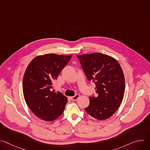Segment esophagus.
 <instances>
[{
  "instance_id": "esophagus-1",
  "label": "esophagus",
  "mask_w": 150,
  "mask_h": 150,
  "mask_svg": "<svg viewBox=\"0 0 150 150\" xmlns=\"http://www.w3.org/2000/svg\"><path fill=\"white\" fill-rule=\"evenodd\" d=\"M79 98V94H76V95H75L74 96H72L71 98V99H72V100L75 101V100H76Z\"/></svg>"
}]
</instances>
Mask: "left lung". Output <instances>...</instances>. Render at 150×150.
<instances>
[{
	"label": "left lung",
	"mask_w": 150,
	"mask_h": 150,
	"mask_svg": "<svg viewBox=\"0 0 150 150\" xmlns=\"http://www.w3.org/2000/svg\"><path fill=\"white\" fill-rule=\"evenodd\" d=\"M76 56L87 79L96 84V96L90 97L86 111L99 120L109 118L124 97L125 80L120 64L114 58L99 52Z\"/></svg>",
	"instance_id": "left-lung-1"
}]
</instances>
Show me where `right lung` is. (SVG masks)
<instances>
[{
    "label": "right lung",
    "instance_id": "obj_1",
    "mask_svg": "<svg viewBox=\"0 0 150 150\" xmlns=\"http://www.w3.org/2000/svg\"><path fill=\"white\" fill-rule=\"evenodd\" d=\"M71 56L48 54L34 58L25 71L23 91L30 110L46 121L56 120L64 110L67 99L60 92L51 91L52 82L57 79Z\"/></svg>",
    "mask_w": 150,
    "mask_h": 150
}]
</instances>
